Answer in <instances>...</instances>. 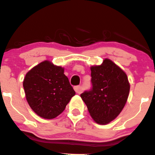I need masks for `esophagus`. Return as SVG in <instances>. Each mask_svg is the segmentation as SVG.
<instances>
[{
	"label": "esophagus",
	"mask_w": 155,
	"mask_h": 155,
	"mask_svg": "<svg viewBox=\"0 0 155 155\" xmlns=\"http://www.w3.org/2000/svg\"><path fill=\"white\" fill-rule=\"evenodd\" d=\"M74 90H75V91H76V93H80L81 92V88L80 86L74 87Z\"/></svg>",
	"instance_id": "34e87169"
}]
</instances>
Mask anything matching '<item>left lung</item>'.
Returning a JSON list of instances; mask_svg holds the SVG:
<instances>
[{"instance_id":"1","label":"left lung","mask_w":155,"mask_h":155,"mask_svg":"<svg viewBox=\"0 0 155 155\" xmlns=\"http://www.w3.org/2000/svg\"><path fill=\"white\" fill-rule=\"evenodd\" d=\"M92 90L81 94L95 122L104 125L116 118L128 98L130 85L127 74L109 59L91 67Z\"/></svg>"}]
</instances>
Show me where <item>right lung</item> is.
I'll list each match as a JSON object with an SVG mask.
<instances>
[{
	"mask_svg": "<svg viewBox=\"0 0 155 155\" xmlns=\"http://www.w3.org/2000/svg\"><path fill=\"white\" fill-rule=\"evenodd\" d=\"M23 85L30 107L45 119L60 115L76 94L64 74V68L48 60L32 68L25 74Z\"/></svg>",
	"mask_w": 155,
	"mask_h": 155,
	"instance_id": "1",
	"label": "right lung"
}]
</instances>
